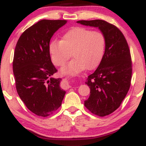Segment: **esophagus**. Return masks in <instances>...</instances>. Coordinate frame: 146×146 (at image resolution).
<instances>
[{
  "instance_id": "esophagus-1",
  "label": "esophagus",
  "mask_w": 146,
  "mask_h": 146,
  "mask_svg": "<svg viewBox=\"0 0 146 146\" xmlns=\"http://www.w3.org/2000/svg\"><path fill=\"white\" fill-rule=\"evenodd\" d=\"M62 86L64 89H68V88H71V85H70L69 81L68 80H64L62 83Z\"/></svg>"
}]
</instances>
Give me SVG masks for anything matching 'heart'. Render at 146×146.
<instances>
[{"label": "heart", "instance_id": "obj_1", "mask_svg": "<svg viewBox=\"0 0 146 146\" xmlns=\"http://www.w3.org/2000/svg\"><path fill=\"white\" fill-rule=\"evenodd\" d=\"M106 38L100 31L76 27L66 31L60 41L54 40L49 45L53 64L64 66L72 56L73 59L62 69L64 74H75L85 68L93 69L99 64L104 56Z\"/></svg>", "mask_w": 146, "mask_h": 146}]
</instances>
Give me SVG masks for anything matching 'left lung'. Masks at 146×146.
<instances>
[{
	"label": "left lung",
	"instance_id": "1",
	"mask_svg": "<svg viewBox=\"0 0 146 146\" xmlns=\"http://www.w3.org/2000/svg\"><path fill=\"white\" fill-rule=\"evenodd\" d=\"M77 23L98 27L105 36V52L101 62L86 82L90 95L84 106L95 115L107 116L120 106L130 87L132 68L130 48L115 25L102 20Z\"/></svg>",
	"mask_w": 146,
	"mask_h": 146
}]
</instances>
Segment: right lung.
<instances>
[{
	"instance_id": "1",
	"label": "right lung",
	"mask_w": 146,
	"mask_h": 146,
	"mask_svg": "<svg viewBox=\"0 0 146 146\" xmlns=\"http://www.w3.org/2000/svg\"><path fill=\"white\" fill-rule=\"evenodd\" d=\"M66 20H42L21 34L13 60L17 93L27 108L46 117L62 105L66 92L60 88V78H53L58 70L51 62L49 42Z\"/></svg>"
}]
</instances>
